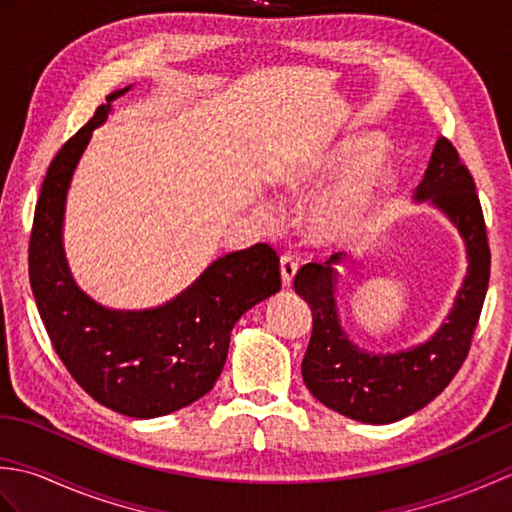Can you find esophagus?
<instances>
[{"mask_svg":"<svg viewBox=\"0 0 512 512\" xmlns=\"http://www.w3.org/2000/svg\"><path fill=\"white\" fill-rule=\"evenodd\" d=\"M279 264H281V281H284V286H290L292 279H295V275H297V270H299L297 257L290 255V253H284L279 259Z\"/></svg>","mask_w":512,"mask_h":512,"instance_id":"obj_1","label":"esophagus"}]
</instances>
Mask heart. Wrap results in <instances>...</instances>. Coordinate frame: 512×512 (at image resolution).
<instances>
[{
    "label": "heart",
    "instance_id": "b5f03b06",
    "mask_svg": "<svg viewBox=\"0 0 512 512\" xmlns=\"http://www.w3.org/2000/svg\"><path fill=\"white\" fill-rule=\"evenodd\" d=\"M380 154V138L352 136L323 151L301 173L288 178L290 187H301L350 169L310 204L308 224L314 237L330 244L345 242L369 222L389 182V169Z\"/></svg>",
    "mask_w": 512,
    "mask_h": 512
}]
</instances>
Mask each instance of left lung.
Wrapping results in <instances>:
<instances>
[{"label":"left lung","instance_id":"left-lung-1","mask_svg":"<svg viewBox=\"0 0 512 512\" xmlns=\"http://www.w3.org/2000/svg\"><path fill=\"white\" fill-rule=\"evenodd\" d=\"M416 200H431L447 213L469 255V270L447 323L429 341L396 354H369L347 339L334 301V264L343 253L325 264L301 266L295 275L297 295L312 310V336L301 363L306 387L325 407L369 424L407 418L442 394L469 356L491 277L482 204L471 171L462 165L451 140L438 138Z\"/></svg>","mask_w":512,"mask_h":512}]
</instances>
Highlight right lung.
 Segmentation results:
<instances>
[{"mask_svg": "<svg viewBox=\"0 0 512 512\" xmlns=\"http://www.w3.org/2000/svg\"><path fill=\"white\" fill-rule=\"evenodd\" d=\"M127 90L107 96L50 162L35 206L28 275L54 352L76 383L125 416L158 418L209 394L233 325L275 295L281 273L277 250L255 244L217 259L165 306L140 312L99 306L74 284L61 239L65 195L92 132Z\"/></svg>", "mask_w": 512, "mask_h": 512, "instance_id": "obj_1", "label": "right lung"}]
</instances>
